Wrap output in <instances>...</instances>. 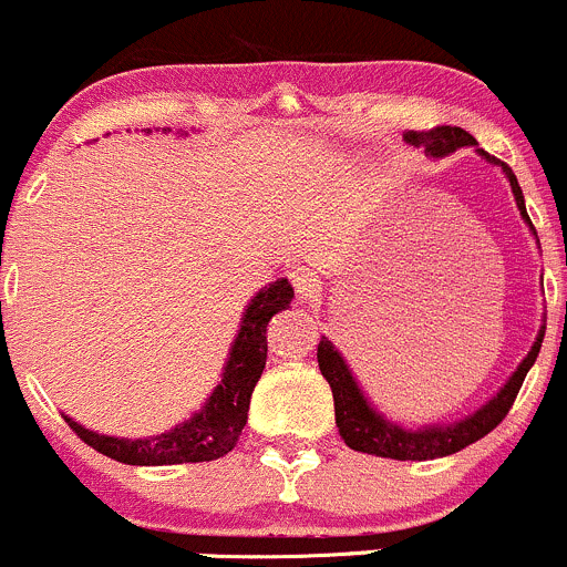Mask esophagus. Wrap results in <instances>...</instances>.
<instances>
[{
	"instance_id": "1",
	"label": "esophagus",
	"mask_w": 567,
	"mask_h": 567,
	"mask_svg": "<svg viewBox=\"0 0 567 567\" xmlns=\"http://www.w3.org/2000/svg\"><path fill=\"white\" fill-rule=\"evenodd\" d=\"M291 286H295V291L302 300H313L322 291V278L313 270H308V267H295L291 270Z\"/></svg>"
}]
</instances>
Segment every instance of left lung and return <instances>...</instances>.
<instances>
[{
  "instance_id": "8db88e82",
  "label": "left lung",
  "mask_w": 567,
  "mask_h": 567,
  "mask_svg": "<svg viewBox=\"0 0 567 567\" xmlns=\"http://www.w3.org/2000/svg\"><path fill=\"white\" fill-rule=\"evenodd\" d=\"M404 138L406 142H412L414 147H423L425 153L434 157L451 155L456 153L458 147H472V144H477L464 127H451V125L431 127V131H406ZM481 155L492 161V155H486L483 150ZM502 168H505L507 179H511V188H513V196H516L518 209H522V218L533 226V220H529L527 215V207H524V196H522V188H518L516 174L511 172L507 163H502ZM544 332L546 330H540V336L535 338L529 354L522 360V365H518L516 373L507 379V384L499 390L497 399L488 401L483 410L470 414V417L458 420V423L453 425H442V429L410 431V429H401V425L388 423L382 414L373 412L369 401H365V395L360 393L352 373H349L347 363H343V358L336 352V347H332L327 338L319 341L317 360H319V371H322V377L330 382L332 401H336V425L338 431H341L343 442H347L352 451L371 453V456H382V458L425 461V458H440V456H451V453H458L461 447L483 440L488 431L497 429L502 420H505V414L511 412L513 401H516L518 390H522L524 384V377H527V371L533 369V363L538 360L540 343H544Z\"/></svg>"
}]
</instances>
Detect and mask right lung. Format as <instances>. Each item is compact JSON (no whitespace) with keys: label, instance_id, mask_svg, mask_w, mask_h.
Segmentation results:
<instances>
[{"label":"right lung","instance_id":"right-lung-1","mask_svg":"<svg viewBox=\"0 0 567 567\" xmlns=\"http://www.w3.org/2000/svg\"><path fill=\"white\" fill-rule=\"evenodd\" d=\"M295 297L291 286L276 281L250 300L248 311L240 324V332L231 347L229 363H226L224 379L213 390L202 412H196L188 423L177 425L168 434L153 436V440H116L95 431L81 429L79 423L68 420L70 429L79 440L95 447L103 456L136 466H163V464H196V461H213L235 451L248 420L250 393L259 382L267 363V322L272 313L286 308Z\"/></svg>","mask_w":567,"mask_h":567}]
</instances>
